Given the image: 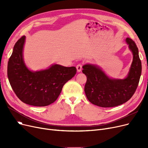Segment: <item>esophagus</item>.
Wrapping results in <instances>:
<instances>
[{
  "instance_id": "34e87169",
  "label": "esophagus",
  "mask_w": 148,
  "mask_h": 148,
  "mask_svg": "<svg viewBox=\"0 0 148 148\" xmlns=\"http://www.w3.org/2000/svg\"><path fill=\"white\" fill-rule=\"evenodd\" d=\"M82 65H81V64H78L76 66L77 71L78 73H79L82 71Z\"/></svg>"
}]
</instances>
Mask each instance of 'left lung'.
Returning a JSON list of instances; mask_svg holds the SVG:
<instances>
[{
    "instance_id": "8db88e82",
    "label": "left lung",
    "mask_w": 148,
    "mask_h": 148,
    "mask_svg": "<svg viewBox=\"0 0 148 148\" xmlns=\"http://www.w3.org/2000/svg\"><path fill=\"white\" fill-rule=\"evenodd\" d=\"M125 42L133 54V62L125 78L110 77L96 64L83 66L82 72L87 77L84 92L93 104L101 107L118 106L126 103L134 94L140 78L142 63L135 42L129 38Z\"/></svg>"
}]
</instances>
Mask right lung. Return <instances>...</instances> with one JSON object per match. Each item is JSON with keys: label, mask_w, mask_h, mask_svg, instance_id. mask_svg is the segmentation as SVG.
<instances>
[{"label": "right lung", "mask_w": 148, "mask_h": 148, "mask_svg": "<svg viewBox=\"0 0 148 148\" xmlns=\"http://www.w3.org/2000/svg\"><path fill=\"white\" fill-rule=\"evenodd\" d=\"M26 36L15 43L8 64V77L17 97L25 104L44 107L54 103L64 85L76 74L75 66L51 64L49 68L32 71L26 65L23 50Z\"/></svg>", "instance_id": "right-lung-1"}]
</instances>
